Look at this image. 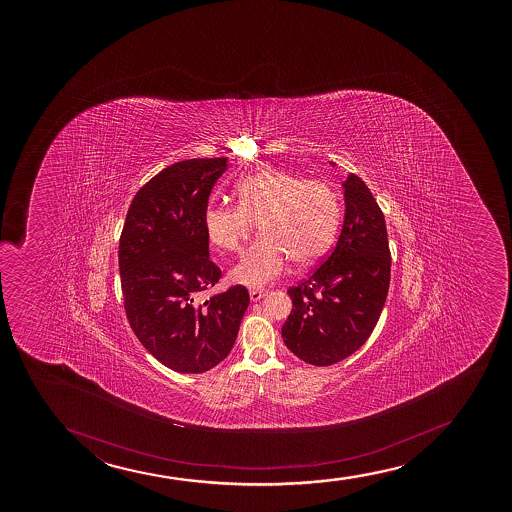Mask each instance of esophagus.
Wrapping results in <instances>:
<instances>
[{"mask_svg":"<svg viewBox=\"0 0 512 512\" xmlns=\"http://www.w3.org/2000/svg\"><path fill=\"white\" fill-rule=\"evenodd\" d=\"M265 295V290H258V288H253V290H249V299H251V302H258V300L263 299Z\"/></svg>","mask_w":512,"mask_h":512,"instance_id":"esophagus-1","label":"esophagus"}]
</instances>
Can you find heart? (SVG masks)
Masks as SVG:
<instances>
[{
	"instance_id": "b5f03b06",
	"label": "heart",
	"mask_w": 512,
	"mask_h": 512,
	"mask_svg": "<svg viewBox=\"0 0 512 512\" xmlns=\"http://www.w3.org/2000/svg\"><path fill=\"white\" fill-rule=\"evenodd\" d=\"M237 206L210 205L203 213L208 241L224 251H239L259 224L258 241L247 249L230 280L246 287H265L282 277L290 259L314 263L328 249L340 220L336 193L323 181H306L287 171L266 169L235 186Z\"/></svg>"
}]
</instances>
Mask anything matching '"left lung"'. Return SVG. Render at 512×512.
<instances>
[{
	"label": "left lung",
	"instance_id": "left-lung-1",
	"mask_svg": "<svg viewBox=\"0 0 512 512\" xmlns=\"http://www.w3.org/2000/svg\"><path fill=\"white\" fill-rule=\"evenodd\" d=\"M341 186L340 237L306 280L288 288L294 307L282 326L288 350L318 367L357 352L376 328L388 297L391 253L384 215L359 176L348 174Z\"/></svg>",
	"mask_w": 512,
	"mask_h": 512
}]
</instances>
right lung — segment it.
I'll return each mask as SVG.
<instances>
[{
  "instance_id": "right-lung-1",
  "label": "right lung",
  "mask_w": 512,
  "mask_h": 512,
  "mask_svg": "<svg viewBox=\"0 0 512 512\" xmlns=\"http://www.w3.org/2000/svg\"><path fill=\"white\" fill-rule=\"evenodd\" d=\"M229 159L169 165L135 194L119 239L124 311L141 345L181 374L229 355L249 306L247 288L200 300L222 271L210 261L203 213Z\"/></svg>"
}]
</instances>
